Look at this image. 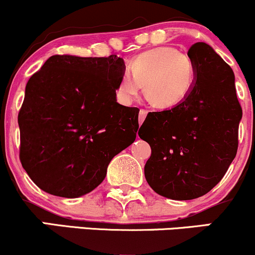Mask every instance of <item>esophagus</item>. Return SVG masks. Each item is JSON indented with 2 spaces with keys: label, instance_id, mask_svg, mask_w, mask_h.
I'll return each instance as SVG.
<instances>
[{
  "label": "esophagus",
  "instance_id": "esophagus-1",
  "mask_svg": "<svg viewBox=\"0 0 255 255\" xmlns=\"http://www.w3.org/2000/svg\"><path fill=\"white\" fill-rule=\"evenodd\" d=\"M146 115H147V111L144 110V109L140 110V113H139V125H141L142 122H144V120L146 119Z\"/></svg>",
  "mask_w": 255,
  "mask_h": 255
}]
</instances>
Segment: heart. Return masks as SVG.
Returning <instances> with one entry per match:
<instances>
[{"instance_id":"heart-1","label":"heart","mask_w":255,"mask_h":255,"mask_svg":"<svg viewBox=\"0 0 255 255\" xmlns=\"http://www.w3.org/2000/svg\"><path fill=\"white\" fill-rule=\"evenodd\" d=\"M129 72L120 78L116 93L124 104H129L144 86L145 97L158 109H170L189 93L193 66L188 56L172 46H160L140 54L131 61Z\"/></svg>"}]
</instances>
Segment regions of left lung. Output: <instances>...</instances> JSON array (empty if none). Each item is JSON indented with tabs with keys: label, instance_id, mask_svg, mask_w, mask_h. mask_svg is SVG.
Here are the masks:
<instances>
[{
	"label": "left lung",
	"instance_id": "1",
	"mask_svg": "<svg viewBox=\"0 0 255 255\" xmlns=\"http://www.w3.org/2000/svg\"><path fill=\"white\" fill-rule=\"evenodd\" d=\"M191 91L169 110L150 113L139 136L151 146L145 177L157 194L192 200L223 178L239 145L242 109L233 69L209 44L189 48Z\"/></svg>",
	"mask_w": 255,
	"mask_h": 255
}]
</instances>
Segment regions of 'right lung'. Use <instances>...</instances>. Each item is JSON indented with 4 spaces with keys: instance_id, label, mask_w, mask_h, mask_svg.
<instances>
[{
    "instance_id": "add662e5",
    "label": "right lung",
    "mask_w": 255,
    "mask_h": 255,
    "mask_svg": "<svg viewBox=\"0 0 255 255\" xmlns=\"http://www.w3.org/2000/svg\"><path fill=\"white\" fill-rule=\"evenodd\" d=\"M124 58L54 55L30 78L19 111L20 160L49 194L79 198L103 182L133 144L137 108L116 101Z\"/></svg>"
}]
</instances>
